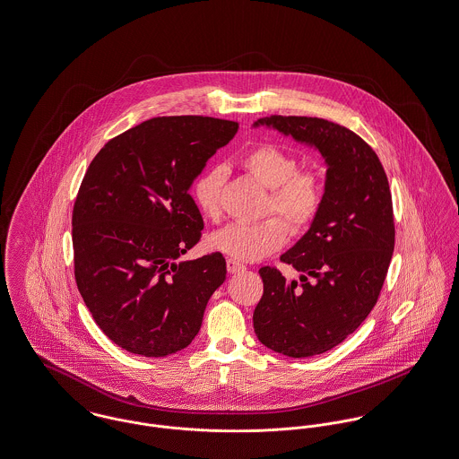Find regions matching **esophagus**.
<instances>
[{
    "label": "esophagus",
    "mask_w": 459,
    "mask_h": 459,
    "mask_svg": "<svg viewBox=\"0 0 459 459\" xmlns=\"http://www.w3.org/2000/svg\"><path fill=\"white\" fill-rule=\"evenodd\" d=\"M227 270H229V273H239V272H244L246 267H244L243 264H239V262L229 258V260H227Z\"/></svg>",
    "instance_id": "34e87169"
}]
</instances>
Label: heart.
Listing matches in <instances>:
<instances>
[{"label":"heart","instance_id":"obj_1","mask_svg":"<svg viewBox=\"0 0 459 459\" xmlns=\"http://www.w3.org/2000/svg\"><path fill=\"white\" fill-rule=\"evenodd\" d=\"M244 171L269 189L265 213H277L293 232L308 229L323 208V178L316 169H298L297 158L281 147L264 143L243 158ZM227 168L213 164L194 182L192 195L201 213L221 216V189ZM286 222V223H287ZM285 223V224H286ZM282 220L270 216L258 223H230L208 238V246L232 260L256 262L277 251L288 238Z\"/></svg>","mask_w":459,"mask_h":459}]
</instances>
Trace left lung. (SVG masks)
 Returning <instances> with one entry per match:
<instances>
[{
    "instance_id": "obj_1",
    "label": "left lung",
    "mask_w": 459,
    "mask_h": 459,
    "mask_svg": "<svg viewBox=\"0 0 459 459\" xmlns=\"http://www.w3.org/2000/svg\"><path fill=\"white\" fill-rule=\"evenodd\" d=\"M258 126L314 147L327 168L319 215L281 255L299 281L262 267L253 314L267 349L312 357L340 345L377 305L395 244L392 194L377 152L349 128L305 116L262 117Z\"/></svg>"
}]
</instances>
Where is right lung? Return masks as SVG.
Returning <instances> with one entry per match:
<instances>
[{"instance_id": "obj_1", "label": "right lung", "mask_w": 459, "mask_h": 459, "mask_svg": "<svg viewBox=\"0 0 459 459\" xmlns=\"http://www.w3.org/2000/svg\"><path fill=\"white\" fill-rule=\"evenodd\" d=\"M238 123L152 117L90 162L73 212L74 275L93 321L117 347L166 357L190 345L223 284L221 253L180 260L204 227L189 190Z\"/></svg>"}]
</instances>
